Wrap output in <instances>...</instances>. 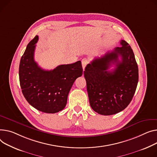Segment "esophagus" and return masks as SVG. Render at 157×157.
Wrapping results in <instances>:
<instances>
[{"instance_id": "34e87169", "label": "esophagus", "mask_w": 157, "mask_h": 157, "mask_svg": "<svg viewBox=\"0 0 157 157\" xmlns=\"http://www.w3.org/2000/svg\"><path fill=\"white\" fill-rule=\"evenodd\" d=\"M81 62H82V69H83V70H85V69L86 65H87L88 63V60H87L86 59H83L82 60Z\"/></svg>"}]
</instances>
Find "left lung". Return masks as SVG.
<instances>
[{
    "instance_id": "obj_1",
    "label": "left lung",
    "mask_w": 157,
    "mask_h": 157,
    "mask_svg": "<svg viewBox=\"0 0 157 157\" xmlns=\"http://www.w3.org/2000/svg\"><path fill=\"white\" fill-rule=\"evenodd\" d=\"M120 44L122 46L91 61L84 71L90 106L104 116L126 109L138 82V67L134 52L125 40ZM112 65L115 68L110 71L108 69Z\"/></svg>"
}]
</instances>
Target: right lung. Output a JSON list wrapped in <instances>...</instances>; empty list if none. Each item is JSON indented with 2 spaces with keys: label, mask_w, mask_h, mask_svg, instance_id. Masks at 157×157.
<instances>
[{
  "label": "right lung",
  "mask_w": 157,
  "mask_h": 157,
  "mask_svg": "<svg viewBox=\"0 0 157 157\" xmlns=\"http://www.w3.org/2000/svg\"><path fill=\"white\" fill-rule=\"evenodd\" d=\"M38 36L28 44L20 60L19 76L22 93L30 105L39 111L54 113L66 105L69 91L82 76L81 62L62 64L46 71L38 66L34 53Z\"/></svg>",
  "instance_id": "obj_1"
}]
</instances>
